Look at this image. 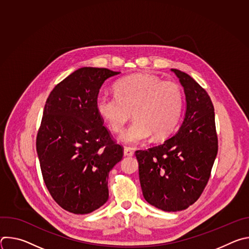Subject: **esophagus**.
Here are the masks:
<instances>
[{"mask_svg": "<svg viewBox=\"0 0 249 249\" xmlns=\"http://www.w3.org/2000/svg\"><path fill=\"white\" fill-rule=\"evenodd\" d=\"M124 155L127 156V157H132L134 155V152H133V150L131 148L125 147L124 148Z\"/></svg>", "mask_w": 249, "mask_h": 249, "instance_id": "obj_1", "label": "esophagus"}]
</instances>
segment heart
<instances>
[{"mask_svg":"<svg viewBox=\"0 0 249 249\" xmlns=\"http://www.w3.org/2000/svg\"><path fill=\"white\" fill-rule=\"evenodd\" d=\"M115 95L96 97L98 115L114 133L123 131L131 118L134 122L121 135L125 144L143 143L151 136L167 137L178 122L183 107V92L173 82H162L149 74H134L114 85Z\"/></svg>","mask_w":249,"mask_h":249,"instance_id":"1","label":"heart"}]
</instances>
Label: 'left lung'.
I'll return each mask as SVG.
<instances>
[{
  "instance_id": "1",
  "label": "left lung",
  "mask_w": 249,
  "mask_h": 249,
  "mask_svg": "<svg viewBox=\"0 0 249 249\" xmlns=\"http://www.w3.org/2000/svg\"><path fill=\"white\" fill-rule=\"evenodd\" d=\"M171 71L184 88V120L163 144L135 152L144 198L166 212L185 210L199 199L218 154L214 105L209 94L186 73Z\"/></svg>"
}]
</instances>
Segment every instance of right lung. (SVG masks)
Returning <instances> with one entry per match:
<instances>
[{"mask_svg":"<svg viewBox=\"0 0 249 249\" xmlns=\"http://www.w3.org/2000/svg\"><path fill=\"white\" fill-rule=\"evenodd\" d=\"M119 73L81 68L55 86L44 106L36 137L43 180L54 201L76 215L108 200L109 171L123 157L95 108L104 81Z\"/></svg>","mask_w":249,"mask_h":249,"instance_id":"1","label":"right lung"}]
</instances>
